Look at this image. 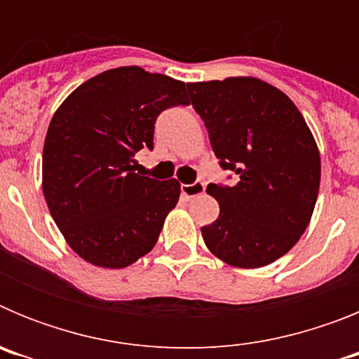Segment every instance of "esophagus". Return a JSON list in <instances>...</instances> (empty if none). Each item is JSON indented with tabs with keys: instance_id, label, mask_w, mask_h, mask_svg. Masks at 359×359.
<instances>
[{
	"instance_id": "34e87169",
	"label": "esophagus",
	"mask_w": 359,
	"mask_h": 359,
	"mask_svg": "<svg viewBox=\"0 0 359 359\" xmlns=\"http://www.w3.org/2000/svg\"><path fill=\"white\" fill-rule=\"evenodd\" d=\"M205 192V185L203 183H192V185H182V194L187 199H192L196 196H201Z\"/></svg>"
}]
</instances>
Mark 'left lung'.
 I'll list each match as a JSON object with an SVG mask.
<instances>
[{"mask_svg":"<svg viewBox=\"0 0 359 359\" xmlns=\"http://www.w3.org/2000/svg\"><path fill=\"white\" fill-rule=\"evenodd\" d=\"M233 187L208 185L219 217L201 228L207 248L233 268L255 269L286 255L302 237L320 189V151L302 113L278 88L255 77L189 82Z\"/></svg>","mask_w":359,"mask_h":359,"instance_id":"1","label":"left lung"}]
</instances>
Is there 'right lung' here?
Here are the masks:
<instances>
[{
  "label": "right lung",
  "mask_w": 359,
  "mask_h": 359,
  "mask_svg": "<svg viewBox=\"0 0 359 359\" xmlns=\"http://www.w3.org/2000/svg\"><path fill=\"white\" fill-rule=\"evenodd\" d=\"M190 104L185 82L140 66L98 73L73 90L50 120L43 194L69 248L98 268H128L156 244L182 185L133 172L152 149L161 111Z\"/></svg>",
  "instance_id": "obj_1"
}]
</instances>
